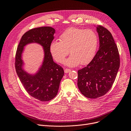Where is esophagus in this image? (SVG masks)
Returning <instances> with one entry per match:
<instances>
[{"mask_svg":"<svg viewBox=\"0 0 131 131\" xmlns=\"http://www.w3.org/2000/svg\"><path fill=\"white\" fill-rule=\"evenodd\" d=\"M70 71H71V70H70V69L66 68V69H64V72H65V73H68V72H69Z\"/></svg>","mask_w":131,"mask_h":131,"instance_id":"34e87169","label":"esophagus"}]
</instances>
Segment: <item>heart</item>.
<instances>
[{
	"instance_id": "1",
	"label": "heart",
	"mask_w": 131,
	"mask_h": 131,
	"mask_svg": "<svg viewBox=\"0 0 131 131\" xmlns=\"http://www.w3.org/2000/svg\"><path fill=\"white\" fill-rule=\"evenodd\" d=\"M98 45V37L94 30L71 27L62 34L60 41L51 42L50 50L54 60L61 63L70 52L71 55L65 64L74 67L90 63L95 57Z\"/></svg>"
}]
</instances>
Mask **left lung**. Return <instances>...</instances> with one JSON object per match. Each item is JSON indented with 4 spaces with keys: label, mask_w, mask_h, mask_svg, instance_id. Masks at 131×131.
Listing matches in <instances>:
<instances>
[{
    "label": "left lung",
    "mask_w": 131,
    "mask_h": 131,
    "mask_svg": "<svg viewBox=\"0 0 131 131\" xmlns=\"http://www.w3.org/2000/svg\"><path fill=\"white\" fill-rule=\"evenodd\" d=\"M99 50L85 67L78 71V86L89 99L105 95L111 89L120 67L118 49L110 32L103 26L96 27Z\"/></svg>",
    "instance_id": "8db88e82"
}]
</instances>
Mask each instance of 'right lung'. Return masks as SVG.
Segmentation results:
<instances>
[{"label": "right lung", "mask_w": 131, "mask_h": 131, "mask_svg": "<svg viewBox=\"0 0 131 131\" xmlns=\"http://www.w3.org/2000/svg\"><path fill=\"white\" fill-rule=\"evenodd\" d=\"M55 32V30L49 26L28 30L22 37L15 55V69L21 83L30 96L41 102L49 101L57 96L64 74L63 68L54 62L50 50ZM32 43L41 45L44 51L42 65L34 74L28 73L23 68L24 63L22 53L24 47Z\"/></svg>", "instance_id": "add662e5"}]
</instances>
